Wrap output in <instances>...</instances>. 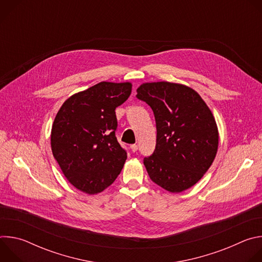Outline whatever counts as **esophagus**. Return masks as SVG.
<instances>
[{
    "label": "esophagus",
    "instance_id": "obj_1",
    "mask_svg": "<svg viewBox=\"0 0 262 262\" xmlns=\"http://www.w3.org/2000/svg\"><path fill=\"white\" fill-rule=\"evenodd\" d=\"M130 149H132V151H133V152H136V151L138 150V145H137V144H133V145H130Z\"/></svg>",
    "mask_w": 262,
    "mask_h": 262
}]
</instances>
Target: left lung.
Returning <instances> with one entry per match:
<instances>
[{
  "label": "left lung",
  "instance_id": "obj_1",
  "mask_svg": "<svg viewBox=\"0 0 262 262\" xmlns=\"http://www.w3.org/2000/svg\"><path fill=\"white\" fill-rule=\"evenodd\" d=\"M137 98L154 111L156 150L144 158L150 179L171 193L197 183L211 166L219 132L211 111L192 88L169 82L144 83Z\"/></svg>",
  "mask_w": 262,
  "mask_h": 262
}]
</instances>
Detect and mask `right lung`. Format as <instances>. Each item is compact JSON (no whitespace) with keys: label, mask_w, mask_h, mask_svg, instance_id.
I'll return each instance as SVG.
<instances>
[{"label":"right lung","mask_w":262,"mask_h":262,"mask_svg":"<svg viewBox=\"0 0 262 262\" xmlns=\"http://www.w3.org/2000/svg\"><path fill=\"white\" fill-rule=\"evenodd\" d=\"M132 93V84L100 82L70 96L53 123V156L67 180L87 194L114 182L127 155L115 136V110Z\"/></svg>","instance_id":"1"}]
</instances>
